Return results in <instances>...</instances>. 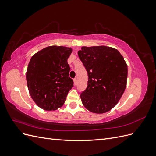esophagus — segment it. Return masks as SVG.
Masks as SVG:
<instances>
[{
    "label": "esophagus",
    "instance_id": "34e87169",
    "mask_svg": "<svg viewBox=\"0 0 156 156\" xmlns=\"http://www.w3.org/2000/svg\"><path fill=\"white\" fill-rule=\"evenodd\" d=\"M73 82H74L75 85H76L77 83V77H75V78L73 79Z\"/></svg>",
    "mask_w": 156,
    "mask_h": 156
}]
</instances>
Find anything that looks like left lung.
Segmentation results:
<instances>
[{
  "label": "left lung",
  "mask_w": 156,
  "mask_h": 156,
  "mask_svg": "<svg viewBox=\"0 0 156 156\" xmlns=\"http://www.w3.org/2000/svg\"><path fill=\"white\" fill-rule=\"evenodd\" d=\"M78 56L88 73L87 87L80 95L83 105L98 114L110 111L126 87L127 66L124 57L107 46L82 47Z\"/></svg>",
  "instance_id": "obj_1"
}]
</instances>
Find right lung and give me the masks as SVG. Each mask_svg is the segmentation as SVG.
<instances>
[{
  "label": "right lung",
  "instance_id": "obj_1",
  "mask_svg": "<svg viewBox=\"0 0 156 156\" xmlns=\"http://www.w3.org/2000/svg\"><path fill=\"white\" fill-rule=\"evenodd\" d=\"M72 52V48L53 45L32 56L26 74L28 89L36 105L44 110L62 107L73 87L68 64Z\"/></svg>",
  "mask_w": 156,
  "mask_h": 156
}]
</instances>
